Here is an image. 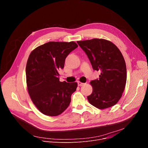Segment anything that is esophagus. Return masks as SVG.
Instances as JSON below:
<instances>
[{"label":"esophagus","instance_id":"esophagus-1","mask_svg":"<svg viewBox=\"0 0 148 148\" xmlns=\"http://www.w3.org/2000/svg\"><path fill=\"white\" fill-rule=\"evenodd\" d=\"M84 83H82V82H80V81H78V86H84Z\"/></svg>","mask_w":148,"mask_h":148}]
</instances>
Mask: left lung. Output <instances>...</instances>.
Segmentation results:
<instances>
[{"instance_id":"obj_1","label":"left lung","mask_w":148,"mask_h":148,"mask_svg":"<svg viewBox=\"0 0 148 148\" xmlns=\"http://www.w3.org/2000/svg\"><path fill=\"white\" fill-rule=\"evenodd\" d=\"M94 70L100 71L99 79L90 82L92 94L87 97L95 107L103 110L115 105L120 99L126 82V67L119 49L111 41L102 38L78 41Z\"/></svg>"}]
</instances>
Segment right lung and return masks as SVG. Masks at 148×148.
I'll return each mask as SVG.
<instances>
[{
  "label": "right lung",
  "mask_w": 148,
  "mask_h": 148,
  "mask_svg": "<svg viewBox=\"0 0 148 148\" xmlns=\"http://www.w3.org/2000/svg\"><path fill=\"white\" fill-rule=\"evenodd\" d=\"M78 47L74 41H50L34 49L26 68L30 97L37 108L47 116H57L69 106L76 82L59 80L58 70L64 67L66 57Z\"/></svg>",
  "instance_id": "add662e5"
}]
</instances>
